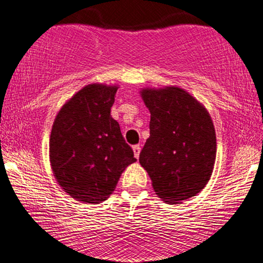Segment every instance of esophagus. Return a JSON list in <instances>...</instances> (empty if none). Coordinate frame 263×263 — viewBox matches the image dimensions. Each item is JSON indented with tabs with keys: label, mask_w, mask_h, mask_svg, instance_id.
I'll use <instances>...</instances> for the list:
<instances>
[{
	"label": "esophagus",
	"mask_w": 263,
	"mask_h": 263,
	"mask_svg": "<svg viewBox=\"0 0 263 263\" xmlns=\"http://www.w3.org/2000/svg\"><path fill=\"white\" fill-rule=\"evenodd\" d=\"M132 149H134L135 157H136V159H138L139 154H141V146H139V145H134V146H132Z\"/></svg>",
	"instance_id": "obj_1"
}]
</instances>
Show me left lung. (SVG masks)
Returning a JSON list of instances; mask_svg holds the SVG:
<instances>
[{
	"label": "left lung",
	"mask_w": 263,
	"mask_h": 263,
	"mask_svg": "<svg viewBox=\"0 0 263 263\" xmlns=\"http://www.w3.org/2000/svg\"><path fill=\"white\" fill-rule=\"evenodd\" d=\"M150 137L139 163L160 198L170 204L196 196L207 185L216 156L214 125L207 109L180 87L144 89Z\"/></svg>",
	"instance_id": "left-lung-1"
}]
</instances>
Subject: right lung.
<instances>
[{"mask_svg": "<svg viewBox=\"0 0 263 263\" xmlns=\"http://www.w3.org/2000/svg\"><path fill=\"white\" fill-rule=\"evenodd\" d=\"M117 86L90 84L56 115L49 153L58 183L80 202L101 203L113 194L128 164L137 161L110 115Z\"/></svg>", "mask_w": 263, "mask_h": 263, "instance_id": "1", "label": "right lung"}]
</instances>
